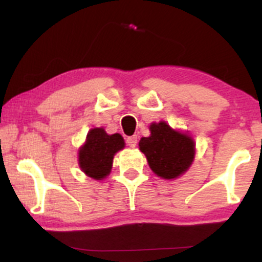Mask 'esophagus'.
<instances>
[{
	"instance_id": "34e87169",
	"label": "esophagus",
	"mask_w": 262,
	"mask_h": 262,
	"mask_svg": "<svg viewBox=\"0 0 262 262\" xmlns=\"http://www.w3.org/2000/svg\"><path fill=\"white\" fill-rule=\"evenodd\" d=\"M125 141H127L128 146H130V148H134V146L137 145V143H138L137 135H132V137H128L127 139H125Z\"/></svg>"
}]
</instances>
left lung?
Instances as JSON below:
<instances>
[{"label": "left lung", "instance_id": "obj_1", "mask_svg": "<svg viewBox=\"0 0 262 262\" xmlns=\"http://www.w3.org/2000/svg\"><path fill=\"white\" fill-rule=\"evenodd\" d=\"M150 132V137L139 141V149L148 159L150 169L166 180L176 179L187 171L193 161V140L171 129L165 122L152 123Z\"/></svg>", "mask_w": 262, "mask_h": 262}]
</instances>
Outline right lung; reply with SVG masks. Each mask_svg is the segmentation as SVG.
<instances>
[{"instance_id": "obj_1", "label": "right lung", "mask_w": 262, "mask_h": 262, "mask_svg": "<svg viewBox=\"0 0 262 262\" xmlns=\"http://www.w3.org/2000/svg\"><path fill=\"white\" fill-rule=\"evenodd\" d=\"M123 148L124 140L121 134L108 135L103 128L91 129L79 152L81 170L95 180L104 179L112 169L114 154Z\"/></svg>"}]
</instances>
